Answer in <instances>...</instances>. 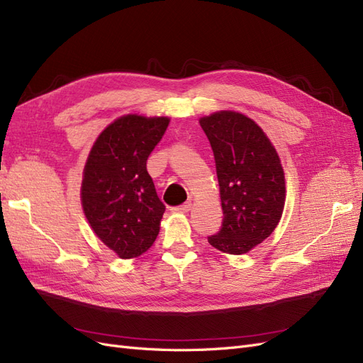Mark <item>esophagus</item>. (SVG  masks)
<instances>
[{
  "mask_svg": "<svg viewBox=\"0 0 363 363\" xmlns=\"http://www.w3.org/2000/svg\"><path fill=\"white\" fill-rule=\"evenodd\" d=\"M191 209V202H185L179 206H173L172 208V213H189Z\"/></svg>",
  "mask_w": 363,
  "mask_h": 363,
  "instance_id": "1",
  "label": "esophagus"
}]
</instances>
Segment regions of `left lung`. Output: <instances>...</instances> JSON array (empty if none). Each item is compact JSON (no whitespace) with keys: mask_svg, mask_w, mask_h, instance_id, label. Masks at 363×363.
I'll use <instances>...</instances> for the list:
<instances>
[{"mask_svg":"<svg viewBox=\"0 0 363 363\" xmlns=\"http://www.w3.org/2000/svg\"><path fill=\"white\" fill-rule=\"evenodd\" d=\"M214 152L223 221L213 247L241 255L276 229L285 205V177L277 152L247 116L220 111L201 121Z\"/></svg>","mask_w":363,"mask_h":363,"instance_id":"1","label":"left lung"}]
</instances>
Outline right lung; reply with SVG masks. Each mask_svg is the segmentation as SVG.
Here are the masks:
<instances>
[{"label":"right lung","instance_id":"1","mask_svg":"<svg viewBox=\"0 0 363 363\" xmlns=\"http://www.w3.org/2000/svg\"><path fill=\"white\" fill-rule=\"evenodd\" d=\"M169 122L123 116L101 133L87 158L81 185L84 214L93 232L122 259L145 253L160 232L166 206L146 161Z\"/></svg>","mask_w":363,"mask_h":363}]
</instances>
